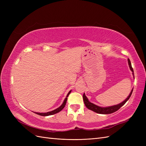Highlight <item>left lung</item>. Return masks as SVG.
<instances>
[{"mask_svg":"<svg viewBox=\"0 0 146 146\" xmlns=\"http://www.w3.org/2000/svg\"><path fill=\"white\" fill-rule=\"evenodd\" d=\"M128 63H129V68L130 69V70H131L132 72V74H133V78L135 79V77H134V72H133V69L131 67V64L130 63V60L129 59H128ZM133 88L131 90V92L130 94L129 95V96L127 97V98L123 100L122 102L119 104L117 105H114L113 106H110V107H99L98 105H96L94 104L91 103V102L89 101L88 99L87 98V97L86 96L85 94L84 93L83 95V99L84 101V104H85V106L87 107V108H88L90 110H92V111H93L97 113H99V114H111L113 113L114 112H115L116 111L120 108L121 107L124 105L127 100H129L130 98V96L132 94V92H133Z\"/></svg>","mask_w":146,"mask_h":146,"instance_id":"1","label":"left lung"}]
</instances>
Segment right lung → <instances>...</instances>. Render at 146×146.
Returning a JSON list of instances; mask_svg holds the SVG:
<instances>
[{
    "mask_svg": "<svg viewBox=\"0 0 146 146\" xmlns=\"http://www.w3.org/2000/svg\"><path fill=\"white\" fill-rule=\"evenodd\" d=\"M72 90H70L68 94H67V96H66V98L64 99V101L63 104H61V105L60 106V107H59L58 108H57L56 109L53 110V111H48V112H47V113H38V112H33L35 113H36L37 114H38V115H40V116H50V115H53V114H55L57 113L60 112V111H61L62 110L64 107H65L66 105V102H67V99H68V96L69 95V94L70 93V92H71Z\"/></svg>",
    "mask_w": 146,
    "mask_h": 146,
    "instance_id": "obj_1",
    "label": "right lung"
}]
</instances>
